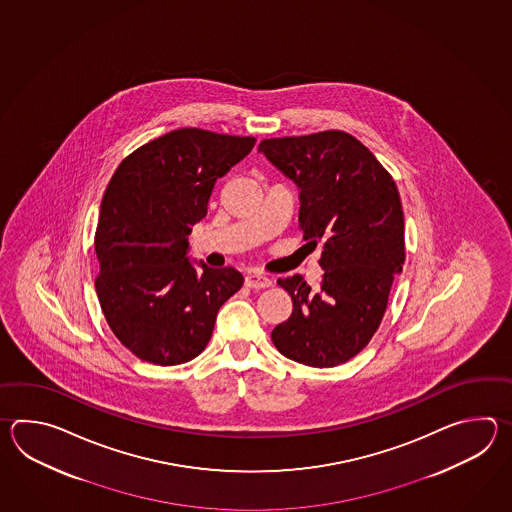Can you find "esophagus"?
Returning <instances> with one entry per match:
<instances>
[{
    "mask_svg": "<svg viewBox=\"0 0 512 512\" xmlns=\"http://www.w3.org/2000/svg\"><path fill=\"white\" fill-rule=\"evenodd\" d=\"M245 285L251 287V289H267V287H271L272 282L271 278H267V276H263V274L251 272V274H247V278H245Z\"/></svg>",
    "mask_w": 512,
    "mask_h": 512,
    "instance_id": "1",
    "label": "esophagus"
}]
</instances>
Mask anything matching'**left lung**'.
Returning a JSON list of instances; mask_svg holds the SVG:
<instances>
[{
    "label": "left lung",
    "mask_w": 512,
    "mask_h": 512,
    "mask_svg": "<svg viewBox=\"0 0 512 512\" xmlns=\"http://www.w3.org/2000/svg\"><path fill=\"white\" fill-rule=\"evenodd\" d=\"M260 152L300 188V229L320 245L318 287L298 274L278 283L291 316L272 329L283 357L313 368L344 364L370 344L403 271L404 214L397 185L346 131L263 139Z\"/></svg>",
    "instance_id": "1"
}]
</instances>
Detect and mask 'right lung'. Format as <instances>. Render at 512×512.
<instances>
[{"label":"right lung","instance_id":"right-lung-1","mask_svg":"<svg viewBox=\"0 0 512 512\" xmlns=\"http://www.w3.org/2000/svg\"><path fill=\"white\" fill-rule=\"evenodd\" d=\"M254 142L181 128L142 144L111 177L95 232V289L113 335L137 359L159 366L194 359L207 348L219 307L240 291L241 272L196 269L186 251L216 181Z\"/></svg>","mask_w":512,"mask_h":512}]
</instances>
